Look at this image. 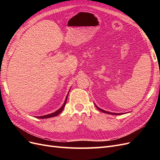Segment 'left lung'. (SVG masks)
<instances>
[{"label": "left lung", "mask_w": 160, "mask_h": 160, "mask_svg": "<svg viewBox=\"0 0 160 160\" xmlns=\"http://www.w3.org/2000/svg\"><path fill=\"white\" fill-rule=\"evenodd\" d=\"M95 107H96L97 108H98L99 111H102L103 113H108V114H111V115H120V114H122V113H111V112H109V111H105V110H103V109H102L99 108V107H98V106H97L95 104Z\"/></svg>", "instance_id": "1"}]
</instances>
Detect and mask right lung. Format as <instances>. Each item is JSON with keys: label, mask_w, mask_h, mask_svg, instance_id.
Masks as SVG:
<instances>
[{"label": "right lung", "mask_w": 160, "mask_h": 160, "mask_svg": "<svg viewBox=\"0 0 160 160\" xmlns=\"http://www.w3.org/2000/svg\"><path fill=\"white\" fill-rule=\"evenodd\" d=\"M69 93H68V94H69ZM68 94H67V95L66 97L63 105H62V107L61 108H59V109L57 110L56 111H55V112H53L52 113L47 114V115H42V116H38V117H36V118H39V119H47V118H52V117H56V116H57L59 113H61L62 112V111L63 110L65 106V104H66V102H67V97H68Z\"/></svg>", "instance_id": "add662e5"}]
</instances>
